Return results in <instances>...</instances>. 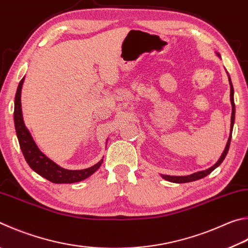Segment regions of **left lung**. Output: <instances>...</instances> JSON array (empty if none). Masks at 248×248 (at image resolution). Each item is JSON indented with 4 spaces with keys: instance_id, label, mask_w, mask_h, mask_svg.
<instances>
[{
    "instance_id": "left-lung-1",
    "label": "left lung",
    "mask_w": 248,
    "mask_h": 248,
    "mask_svg": "<svg viewBox=\"0 0 248 248\" xmlns=\"http://www.w3.org/2000/svg\"><path fill=\"white\" fill-rule=\"evenodd\" d=\"M219 56V54H218ZM229 81H230V87H231V93H230V100H231V104H232V116H231V133H230V137H229L228 140V143H227V146L224 148V151L222 153L221 157H220L219 160L216 163L213 167H210L209 169L204 170V171H199V172H195L193 174L190 175H184V177H175V175H165L163 174L161 177H163L165 180H167V181L170 182H174V183H186V182H192V181H196V180H200L202 178L206 177V175H208L211 171H214L216 168L218 167V166L222 163L223 159L226 158V156L228 154V151H229V147H230V142H231V137H232V129H233V124H234V118H235V104H234V98H233V94H234V90H233V85L231 82V79L229 77Z\"/></svg>"
}]
</instances>
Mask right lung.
<instances>
[{
    "label": "right lung",
    "instance_id": "1",
    "mask_svg": "<svg viewBox=\"0 0 248 248\" xmlns=\"http://www.w3.org/2000/svg\"><path fill=\"white\" fill-rule=\"evenodd\" d=\"M24 79L18 84L16 96H15V108H14V123L15 129L19 142V146L21 148L22 154H24L27 164L30 166V168L35 171L41 177L46 178L48 181L53 183H74L79 182L81 180L87 179L92 173L101 167L103 159H101L96 165L92 167L82 169V170H67L57 166L53 163L51 159L43 154L35 145L32 137L29 133L28 130L25 127L24 120H22L21 112V103H20V93Z\"/></svg>",
    "mask_w": 248,
    "mask_h": 248
}]
</instances>
